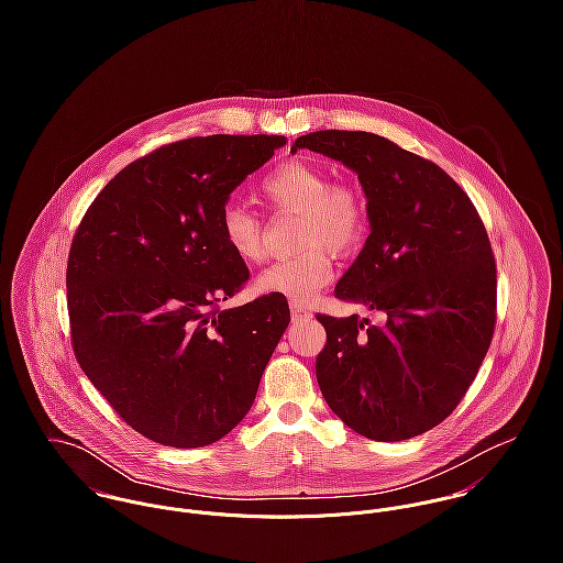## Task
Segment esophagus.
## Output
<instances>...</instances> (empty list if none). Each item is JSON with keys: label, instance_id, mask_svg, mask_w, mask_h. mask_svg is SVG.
<instances>
[{"label": "esophagus", "instance_id": "esophagus-1", "mask_svg": "<svg viewBox=\"0 0 563 563\" xmlns=\"http://www.w3.org/2000/svg\"><path fill=\"white\" fill-rule=\"evenodd\" d=\"M290 317H292V321L295 322L310 321V319H312V312H310L308 308H303V306H295V303H292Z\"/></svg>", "mask_w": 563, "mask_h": 563}]
</instances>
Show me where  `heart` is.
Here are the masks:
<instances>
[{"mask_svg":"<svg viewBox=\"0 0 563 563\" xmlns=\"http://www.w3.org/2000/svg\"><path fill=\"white\" fill-rule=\"evenodd\" d=\"M260 195L273 212L299 214L297 246L303 251L264 268L255 288L295 306L310 303L333 277L325 249L335 255H351L366 241L371 228L366 197L344 181H333L319 164L301 158L282 162L266 173ZM219 230L225 246L241 262L253 264L264 257V223L242 203L230 201L221 210Z\"/></svg>","mask_w":563,"mask_h":563,"instance_id":"heart-1","label":"heart"}]
</instances>
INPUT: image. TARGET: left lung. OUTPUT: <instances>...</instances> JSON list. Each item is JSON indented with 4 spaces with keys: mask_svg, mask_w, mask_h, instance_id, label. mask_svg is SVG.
<instances>
[{
    "mask_svg": "<svg viewBox=\"0 0 563 563\" xmlns=\"http://www.w3.org/2000/svg\"><path fill=\"white\" fill-rule=\"evenodd\" d=\"M357 173L371 236L335 286L386 321L319 314L327 344L317 379L355 433L399 442L440 424L464 399L496 324V262L482 217L457 181L371 132L299 136Z\"/></svg>",
    "mask_w": 563,
    "mask_h": 563,
    "instance_id": "obj_1",
    "label": "left lung"
}]
</instances>
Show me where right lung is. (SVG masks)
<instances>
[{
	"mask_svg": "<svg viewBox=\"0 0 563 563\" xmlns=\"http://www.w3.org/2000/svg\"><path fill=\"white\" fill-rule=\"evenodd\" d=\"M284 136H197L128 164L81 219L67 262L76 360L141 435L199 449L255 401L290 310L264 295L221 310L249 268L221 239L232 190Z\"/></svg>",
	"mask_w": 563,
	"mask_h": 563,
	"instance_id": "right-lung-1",
	"label": "right lung"
}]
</instances>
